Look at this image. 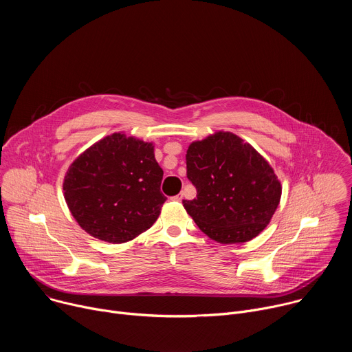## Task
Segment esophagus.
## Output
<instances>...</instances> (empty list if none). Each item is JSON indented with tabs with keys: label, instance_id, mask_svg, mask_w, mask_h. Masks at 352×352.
<instances>
[{
	"label": "esophagus",
	"instance_id": "esophagus-1",
	"mask_svg": "<svg viewBox=\"0 0 352 352\" xmlns=\"http://www.w3.org/2000/svg\"><path fill=\"white\" fill-rule=\"evenodd\" d=\"M173 199H174V200H177V202H181V200H182V199H184V192H181V193H178V195H177V196H174V197H173Z\"/></svg>",
	"mask_w": 352,
	"mask_h": 352
}]
</instances>
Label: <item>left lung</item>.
Instances as JSON below:
<instances>
[{
  "label": "left lung",
  "instance_id": "1",
  "mask_svg": "<svg viewBox=\"0 0 352 352\" xmlns=\"http://www.w3.org/2000/svg\"><path fill=\"white\" fill-rule=\"evenodd\" d=\"M186 175L196 199L182 204L200 231L220 243L246 242L261 234L281 197L270 164L231 132L193 142L186 152Z\"/></svg>",
  "mask_w": 352,
  "mask_h": 352
}]
</instances>
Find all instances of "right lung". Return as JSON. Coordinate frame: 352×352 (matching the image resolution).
Wrapping results in <instances>:
<instances>
[{
    "instance_id": "add662e5",
    "label": "right lung",
    "mask_w": 352,
    "mask_h": 352,
    "mask_svg": "<svg viewBox=\"0 0 352 352\" xmlns=\"http://www.w3.org/2000/svg\"><path fill=\"white\" fill-rule=\"evenodd\" d=\"M153 144L113 133L83 152L69 167L64 195L78 224L91 236L122 243L157 220L166 196Z\"/></svg>"
}]
</instances>
